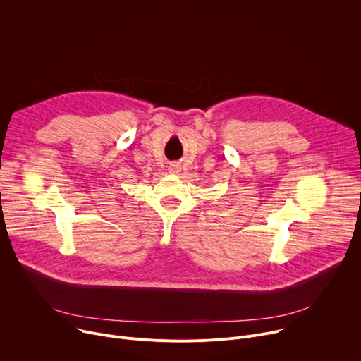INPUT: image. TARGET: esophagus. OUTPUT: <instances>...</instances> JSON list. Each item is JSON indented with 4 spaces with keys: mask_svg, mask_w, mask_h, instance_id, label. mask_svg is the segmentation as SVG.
Here are the masks:
<instances>
[{
    "mask_svg": "<svg viewBox=\"0 0 361 361\" xmlns=\"http://www.w3.org/2000/svg\"><path fill=\"white\" fill-rule=\"evenodd\" d=\"M180 170H181V167H180L177 163H173V164H170V167H169V171H170L171 174H178Z\"/></svg>",
    "mask_w": 361,
    "mask_h": 361,
    "instance_id": "esophagus-1",
    "label": "esophagus"
}]
</instances>
